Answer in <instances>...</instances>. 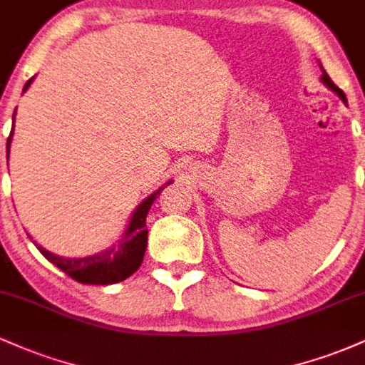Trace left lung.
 I'll use <instances>...</instances> for the list:
<instances>
[{
  "mask_svg": "<svg viewBox=\"0 0 365 365\" xmlns=\"http://www.w3.org/2000/svg\"><path fill=\"white\" fill-rule=\"evenodd\" d=\"M321 70H322V66H321ZM322 82H324L326 86H328L331 91H334V92H336V94L340 96V98L343 99V103H346V98H345V94H343V91L340 89V87H336V83H334L333 81H331V78L328 77V73H326L324 70H322Z\"/></svg>",
  "mask_w": 365,
  "mask_h": 365,
  "instance_id": "1",
  "label": "left lung"
}]
</instances>
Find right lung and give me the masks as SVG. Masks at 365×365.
<instances>
[{"mask_svg":"<svg viewBox=\"0 0 365 365\" xmlns=\"http://www.w3.org/2000/svg\"><path fill=\"white\" fill-rule=\"evenodd\" d=\"M34 81V77L29 78L27 83L24 86V92L27 91V87L31 86V82ZM15 120V115H14ZM14 133V130H11ZM11 133L8 137L6 142V159L8 153H10V142H11ZM171 182L166 183L170 185ZM165 187L159 188L158 192H154L153 195L148 197L144 202L133 212L130 225L125 232L123 238L120 240L118 245H113L111 249L104 250L101 254L91 255V257L83 259H65L60 255H54L48 250L43 249L41 245L34 244L39 252L48 259L49 262H53L54 266L60 267L65 274H68L70 278L75 282L83 283V284H113L127 279L128 276H132L137 269L140 267L142 261H144L145 247H148V228H145V217L150 206H153L154 200L158 199L159 194Z\"/></svg>","mask_w":365,"mask_h":365,"instance_id":"1","label":"right lung"}]
</instances>
